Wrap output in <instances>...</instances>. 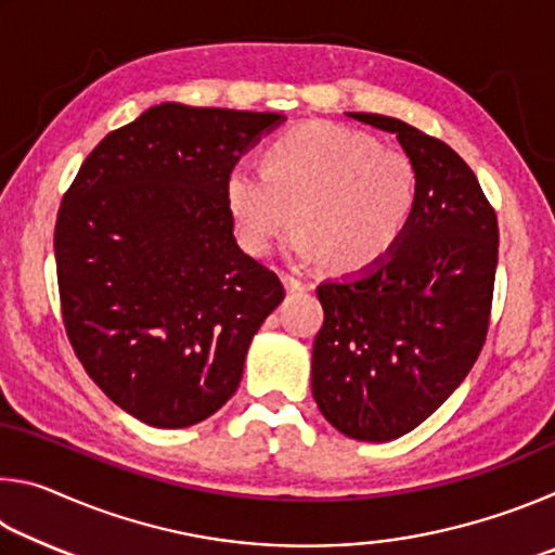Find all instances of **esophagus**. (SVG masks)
Returning <instances> with one entry per match:
<instances>
[{"mask_svg":"<svg viewBox=\"0 0 555 555\" xmlns=\"http://www.w3.org/2000/svg\"><path fill=\"white\" fill-rule=\"evenodd\" d=\"M281 279H284V284H286L288 291H304V288H308V284H306L304 279L288 274V271H284V274H281Z\"/></svg>","mask_w":555,"mask_h":555,"instance_id":"34e87169","label":"esophagus"}]
</instances>
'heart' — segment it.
I'll return each mask as SVG.
<instances>
[{
    "mask_svg": "<svg viewBox=\"0 0 555 555\" xmlns=\"http://www.w3.org/2000/svg\"><path fill=\"white\" fill-rule=\"evenodd\" d=\"M224 203L249 255H267L296 215L291 255L362 271L387 259L406 232L416 168L401 149L360 129L306 121L271 142L264 166L234 164Z\"/></svg>",
    "mask_w": 555,
    "mask_h": 555,
    "instance_id": "1",
    "label": "heart"
}]
</instances>
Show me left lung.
I'll list each match as a JSON object with an SVG mask.
<instances>
[{"mask_svg": "<svg viewBox=\"0 0 555 555\" xmlns=\"http://www.w3.org/2000/svg\"><path fill=\"white\" fill-rule=\"evenodd\" d=\"M397 134L416 168V208L377 267L318 286L313 399L354 440L387 443L434 413L482 352L500 228L453 149L406 121L347 112Z\"/></svg>", "mask_w": 555, "mask_h": 555, "instance_id": "obj_1", "label": "left lung"}]
</instances>
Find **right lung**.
<instances>
[{
	"mask_svg": "<svg viewBox=\"0 0 555 555\" xmlns=\"http://www.w3.org/2000/svg\"><path fill=\"white\" fill-rule=\"evenodd\" d=\"M276 112L164 102L102 139L63 195L53 249L63 325L90 379L154 428L212 416L284 300L244 255L224 203Z\"/></svg>",
	"mask_w": 555,
	"mask_h": 555,
	"instance_id": "right-lung-1",
	"label": "right lung"
}]
</instances>
